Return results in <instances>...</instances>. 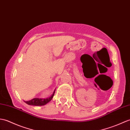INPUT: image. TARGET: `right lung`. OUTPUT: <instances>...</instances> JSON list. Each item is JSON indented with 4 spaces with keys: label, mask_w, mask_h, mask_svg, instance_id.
Listing matches in <instances>:
<instances>
[{
    "label": "right lung",
    "mask_w": 130,
    "mask_h": 130,
    "mask_svg": "<svg viewBox=\"0 0 130 130\" xmlns=\"http://www.w3.org/2000/svg\"><path fill=\"white\" fill-rule=\"evenodd\" d=\"M55 90L50 97L47 98L46 99H41V98H34L31 99V100L29 101H24L29 105H33V106H43V105H46L48 102H50L52 100L53 96L55 93Z\"/></svg>",
    "instance_id": "right-lung-1"
}]
</instances>
